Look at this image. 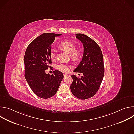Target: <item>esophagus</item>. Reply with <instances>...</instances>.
I'll use <instances>...</instances> for the list:
<instances>
[{
	"label": "esophagus",
	"mask_w": 134,
	"mask_h": 134,
	"mask_svg": "<svg viewBox=\"0 0 134 134\" xmlns=\"http://www.w3.org/2000/svg\"><path fill=\"white\" fill-rule=\"evenodd\" d=\"M67 76H68V75H67V74H64V77H67Z\"/></svg>",
	"instance_id": "obj_1"
}]
</instances>
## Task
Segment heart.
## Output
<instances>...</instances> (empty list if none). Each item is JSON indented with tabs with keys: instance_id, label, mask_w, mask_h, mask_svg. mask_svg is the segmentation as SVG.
Here are the masks:
<instances>
[{
	"instance_id": "1",
	"label": "heart",
	"mask_w": 134,
	"mask_h": 134,
	"mask_svg": "<svg viewBox=\"0 0 134 134\" xmlns=\"http://www.w3.org/2000/svg\"><path fill=\"white\" fill-rule=\"evenodd\" d=\"M59 47L62 50L67 52L70 54V58L72 59H77L81 55V50L80 49H76V44L72 41L69 40H64L60 43ZM50 56L52 60H54L55 59V52L54 50L52 49L51 50ZM69 67L70 66L68 65L60 64L56 66V68L62 72H68L69 70Z\"/></svg>"
}]
</instances>
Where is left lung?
<instances>
[{
    "instance_id": "1",
    "label": "left lung",
    "mask_w": 134,
    "mask_h": 134,
    "mask_svg": "<svg viewBox=\"0 0 134 134\" xmlns=\"http://www.w3.org/2000/svg\"><path fill=\"white\" fill-rule=\"evenodd\" d=\"M76 37L83 44L84 53L82 61L74 71L83 75L81 79L75 75L70 76L72 79L70 90L75 97L85 100L96 94L102 82L104 74L103 54L99 45L88 36L77 33Z\"/></svg>"
}]
</instances>
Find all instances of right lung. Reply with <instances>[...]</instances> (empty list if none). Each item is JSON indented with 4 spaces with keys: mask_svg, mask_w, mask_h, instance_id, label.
<instances>
[{
    "mask_svg": "<svg viewBox=\"0 0 134 134\" xmlns=\"http://www.w3.org/2000/svg\"><path fill=\"white\" fill-rule=\"evenodd\" d=\"M61 35L43 33L30 43L25 53V77L32 91L42 99L53 96L64 78L63 74L58 70L52 75L46 73L52 63L50 56L52 44L55 37Z\"/></svg>",
    "mask_w": 134,
    "mask_h": 134,
    "instance_id": "add662e5",
    "label": "right lung"
}]
</instances>
